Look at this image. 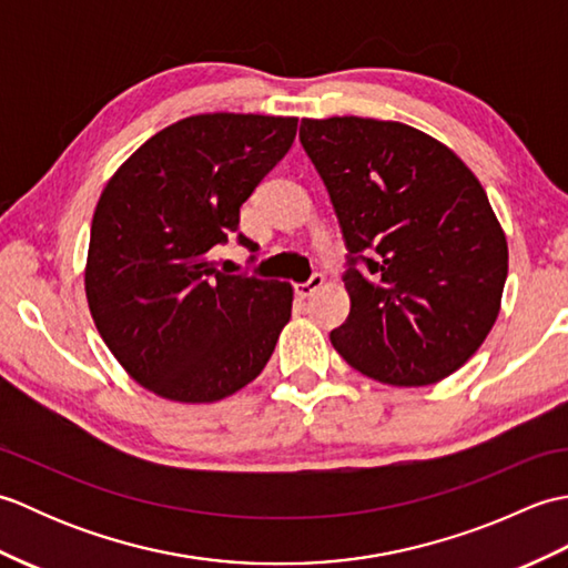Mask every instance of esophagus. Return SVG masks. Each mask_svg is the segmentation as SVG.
Here are the masks:
<instances>
[{
    "instance_id": "34e87169",
    "label": "esophagus",
    "mask_w": 568,
    "mask_h": 568,
    "mask_svg": "<svg viewBox=\"0 0 568 568\" xmlns=\"http://www.w3.org/2000/svg\"><path fill=\"white\" fill-rule=\"evenodd\" d=\"M322 285H324V275H322V273H315V275L310 277L307 283H297V285H295V293H297L300 297H310V295H315Z\"/></svg>"
}]
</instances>
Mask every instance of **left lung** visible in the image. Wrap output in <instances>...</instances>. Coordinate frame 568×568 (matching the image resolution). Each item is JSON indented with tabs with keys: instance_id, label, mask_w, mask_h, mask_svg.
I'll return each instance as SVG.
<instances>
[{
	"instance_id": "left-lung-1",
	"label": "left lung",
	"mask_w": 568,
	"mask_h": 568,
	"mask_svg": "<svg viewBox=\"0 0 568 568\" xmlns=\"http://www.w3.org/2000/svg\"><path fill=\"white\" fill-rule=\"evenodd\" d=\"M300 141L348 248L352 310L329 334L334 348L388 385L452 376L486 342L508 277L484 185L452 149L400 122L303 119Z\"/></svg>"
}]
</instances>
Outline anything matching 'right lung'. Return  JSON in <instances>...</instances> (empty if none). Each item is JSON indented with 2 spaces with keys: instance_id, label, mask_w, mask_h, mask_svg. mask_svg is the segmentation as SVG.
I'll use <instances>...</instances> for the list:
<instances>
[{
  "instance_id": "1",
  "label": "right lung",
  "mask_w": 568,
  "mask_h": 568,
  "mask_svg": "<svg viewBox=\"0 0 568 568\" xmlns=\"http://www.w3.org/2000/svg\"><path fill=\"white\" fill-rule=\"evenodd\" d=\"M295 116L195 114L151 136L92 216L84 293L131 378L175 403H216L258 376L291 320L293 287L229 275L212 248L291 151ZM239 244L256 251L251 239Z\"/></svg>"
}]
</instances>
